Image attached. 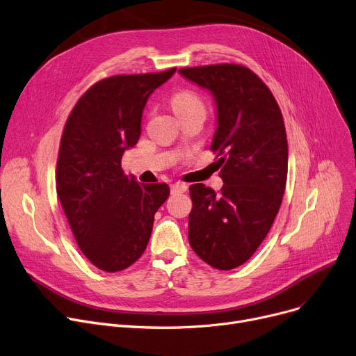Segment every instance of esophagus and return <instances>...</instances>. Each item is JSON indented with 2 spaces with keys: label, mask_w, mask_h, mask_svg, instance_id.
<instances>
[{
  "label": "esophagus",
  "mask_w": 356,
  "mask_h": 356,
  "mask_svg": "<svg viewBox=\"0 0 356 356\" xmlns=\"http://www.w3.org/2000/svg\"><path fill=\"white\" fill-rule=\"evenodd\" d=\"M188 190V185L184 182H175L171 185V191L172 193H185Z\"/></svg>",
  "instance_id": "obj_1"
}]
</instances>
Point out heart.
Instances as JSON below:
<instances>
[{
    "label": "heart",
    "instance_id": "1",
    "mask_svg": "<svg viewBox=\"0 0 356 356\" xmlns=\"http://www.w3.org/2000/svg\"><path fill=\"white\" fill-rule=\"evenodd\" d=\"M171 104L172 109L178 116H184L186 113L191 112H204L205 111V104L200 95L194 90L190 89H184L177 92L171 97Z\"/></svg>",
    "mask_w": 356,
    "mask_h": 356
}]
</instances>
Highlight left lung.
Instances as JSON below:
<instances>
[{
    "instance_id": "left-lung-1",
    "label": "left lung",
    "mask_w": 356,
    "mask_h": 356,
    "mask_svg": "<svg viewBox=\"0 0 356 356\" xmlns=\"http://www.w3.org/2000/svg\"><path fill=\"white\" fill-rule=\"evenodd\" d=\"M211 90L218 128L211 151L224 182L220 191L193 184L188 240L195 254L232 270L254 254L280 208L287 179V138L279 104L245 66L220 63L179 69Z\"/></svg>"
}]
</instances>
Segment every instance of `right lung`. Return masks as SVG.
<instances>
[{"label": "right lung", "instance_id": "1", "mask_svg": "<svg viewBox=\"0 0 356 356\" xmlns=\"http://www.w3.org/2000/svg\"><path fill=\"white\" fill-rule=\"evenodd\" d=\"M175 67L116 74L80 96L63 129L56 190L81 253L103 271L124 270L148 245L154 216L170 186L139 184L122 170V155L140 136L149 95Z\"/></svg>", "mask_w": 356, "mask_h": 356}]
</instances>
